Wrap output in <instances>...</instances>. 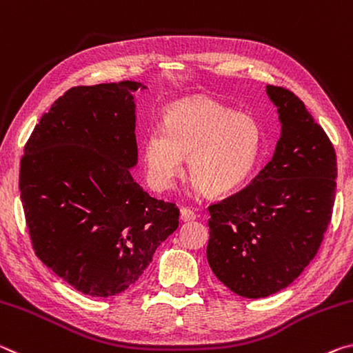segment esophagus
Here are the masks:
<instances>
[{
  "instance_id": "obj_1",
  "label": "esophagus",
  "mask_w": 353,
  "mask_h": 353,
  "mask_svg": "<svg viewBox=\"0 0 353 353\" xmlns=\"http://www.w3.org/2000/svg\"><path fill=\"white\" fill-rule=\"evenodd\" d=\"M195 212L194 211H190L189 208H181V211H180V219L183 222H192V221H195Z\"/></svg>"
}]
</instances>
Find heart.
I'll return each mask as SVG.
<instances>
[{"label":"heart","instance_id":"obj_1","mask_svg":"<svg viewBox=\"0 0 353 353\" xmlns=\"http://www.w3.org/2000/svg\"><path fill=\"white\" fill-rule=\"evenodd\" d=\"M263 153V128L250 114L234 112L210 98L178 101L143 141L147 180L156 190L172 189L189 154L194 188L222 195L241 188Z\"/></svg>","mask_w":353,"mask_h":353}]
</instances>
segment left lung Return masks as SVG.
Wrapping results in <instances>:
<instances>
[{
    "label": "left lung",
    "mask_w": 353,
    "mask_h": 353,
    "mask_svg": "<svg viewBox=\"0 0 353 353\" xmlns=\"http://www.w3.org/2000/svg\"><path fill=\"white\" fill-rule=\"evenodd\" d=\"M281 123L272 159L238 194L210 206L206 256L247 299L290 286L319 250L336 195L330 139L292 92L265 85Z\"/></svg>",
    "instance_id": "1"
}]
</instances>
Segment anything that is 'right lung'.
<instances>
[{"instance_id":"add662e5","label":"right lung","mask_w":353,"mask_h":353,"mask_svg":"<svg viewBox=\"0 0 353 353\" xmlns=\"http://www.w3.org/2000/svg\"><path fill=\"white\" fill-rule=\"evenodd\" d=\"M136 81L79 85L42 115L25 147L20 195L36 255L92 297L134 285L178 228V208L132 180Z\"/></svg>"}]
</instances>
